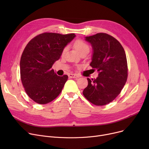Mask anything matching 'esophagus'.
<instances>
[{"label": "esophagus", "instance_id": "esophagus-1", "mask_svg": "<svg viewBox=\"0 0 149 149\" xmlns=\"http://www.w3.org/2000/svg\"><path fill=\"white\" fill-rule=\"evenodd\" d=\"M68 76L69 78H79V75H77L76 74H69L68 75Z\"/></svg>", "mask_w": 149, "mask_h": 149}]
</instances>
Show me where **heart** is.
Returning <instances> with one entry per match:
<instances>
[{"mask_svg":"<svg viewBox=\"0 0 149 149\" xmlns=\"http://www.w3.org/2000/svg\"><path fill=\"white\" fill-rule=\"evenodd\" d=\"M74 46L75 49L77 51V52H79V54L84 51H89V47L88 45L80 40H76L74 43ZM65 51H66V48L64 49L63 52H65Z\"/></svg>","mask_w":149,"mask_h":149,"instance_id":"heart-1","label":"heart"}]
</instances>
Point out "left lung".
<instances>
[{
    "instance_id": "left-lung-1",
    "label": "left lung",
    "mask_w": 149,
    "mask_h": 149,
    "mask_svg": "<svg viewBox=\"0 0 149 149\" xmlns=\"http://www.w3.org/2000/svg\"><path fill=\"white\" fill-rule=\"evenodd\" d=\"M93 52L90 65L97 69L95 79L88 78V85L83 95L97 106H104L118 96L127 79L126 55L120 43L106 33H98L86 37Z\"/></svg>"
}]
</instances>
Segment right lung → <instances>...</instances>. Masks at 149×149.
<instances>
[{"mask_svg":"<svg viewBox=\"0 0 149 149\" xmlns=\"http://www.w3.org/2000/svg\"><path fill=\"white\" fill-rule=\"evenodd\" d=\"M75 36L45 33L26 46L20 58V77L27 95L36 103H48L61 92L68 76L57 75L52 67Z\"/></svg>","mask_w":149,"mask_h":149,"instance_id":"1","label":"right lung"}]
</instances>
